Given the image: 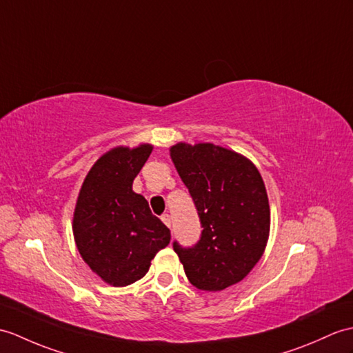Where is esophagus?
Returning a JSON list of instances; mask_svg holds the SVG:
<instances>
[{
	"label": "esophagus",
	"mask_w": 353,
	"mask_h": 353,
	"mask_svg": "<svg viewBox=\"0 0 353 353\" xmlns=\"http://www.w3.org/2000/svg\"><path fill=\"white\" fill-rule=\"evenodd\" d=\"M161 219H162L163 224H165L168 228H171V216H170L168 214H163V215L161 216Z\"/></svg>",
	"instance_id": "1"
}]
</instances>
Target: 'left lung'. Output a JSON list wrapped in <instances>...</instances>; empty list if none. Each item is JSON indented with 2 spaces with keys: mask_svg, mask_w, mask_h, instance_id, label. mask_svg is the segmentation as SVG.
Here are the masks:
<instances>
[{
  "mask_svg": "<svg viewBox=\"0 0 353 353\" xmlns=\"http://www.w3.org/2000/svg\"><path fill=\"white\" fill-rule=\"evenodd\" d=\"M170 157L201 221L192 248H173L188 280L206 292L242 281L266 248L270 209L263 179L243 154L212 143H177Z\"/></svg>",
  "mask_w": 353,
  "mask_h": 353,
  "instance_id": "left-lung-1",
  "label": "left lung"
}]
</instances>
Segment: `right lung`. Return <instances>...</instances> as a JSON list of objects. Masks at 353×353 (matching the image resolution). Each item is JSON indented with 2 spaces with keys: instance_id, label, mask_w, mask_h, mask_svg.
<instances>
[{
  "instance_id": "right-lung-1",
  "label": "right lung",
  "mask_w": 353,
  "mask_h": 353,
  "mask_svg": "<svg viewBox=\"0 0 353 353\" xmlns=\"http://www.w3.org/2000/svg\"><path fill=\"white\" fill-rule=\"evenodd\" d=\"M152 150V144L114 147L90 168L78 194L72 223L77 248L88 268L114 288L141 280L171 239L147 200L132 190Z\"/></svg>"
}]
</instances>
